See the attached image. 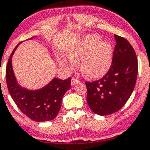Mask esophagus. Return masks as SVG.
I'll list each match as a JSON object with an SVG mask.
<instances>
[{"label": "esophagus", "instance_id": "obj_1", "mask_svg": "<svg viewBox=\"0 0 150 150\" xmlns=\"http://www.w3.org/2000/svg\"><path fill=\"white\" fill-rule=\"evenodd\" d=\"M80 81L78 79V78H72V81H71V84L72 85V86H74V85H75L76 83H79Z\"/></svg>", "mask_w": 150, "mask_h": 150}]
</instances>
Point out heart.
Segmentation results:
<instances>
[{"label": "heart", "mask_w": 150, "mask_h": 150, "mask_svg": "<svg viewBox=\"0 0 150 150\" xmlns=\"http://www.w3.org/2000/svg\"><path fill=\"white\" fill-rule=\"evenodd\" d=\"M69 61L59 58L60 65L69 70L81 63V71L85 77L98 78L107 73L111 66L112 49L107 42H101L97 35H90L74 44L69 50Z\"/></svg>", "instance_id": "b5f03b06"}]
</instances>
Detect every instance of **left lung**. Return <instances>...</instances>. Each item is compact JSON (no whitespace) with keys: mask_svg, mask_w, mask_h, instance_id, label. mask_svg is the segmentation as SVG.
<instances>
[{"mask_svg":"<svg viewBox=\"0 0 150 150\" xmlns=\"http://www.w3.org/2000/svg\"><path fill=\"white\" fill-rule=\"evenodd\" d=\"M116 44L107 73L100 79L86 83V101L92 112L107 115L121 110L135 88L138 59L133 47L124 38L115 35Z\"/></svg>","mask_w":150,"mask_h":150,"instance_id":"1","label":"left lung"}]
</instances>
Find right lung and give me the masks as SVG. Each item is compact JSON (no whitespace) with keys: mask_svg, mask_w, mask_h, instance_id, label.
<instances>
[{"mask_svg":"<svg viewBox=\"0 0 150 150\" xmlns=\"http://www.w3.org/2000/svg\"><path fill=\"white\" fill-rule=\"evenodd\" d=\"M19 44L12 51L6 69L9 94L18 109L31 120L36 122L53 120L61 110L64 94L70 88L71 78L66 80L54 78L48 85L38 90L22 88L17 83L12 66V57Z\"/></svg>","mask_w":150,"mask_h":150,"instance_id":"add662e5","label":"right lung"}]
</instances>
